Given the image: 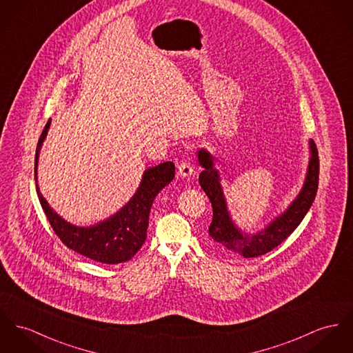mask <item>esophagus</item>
I'll return each mask as SVG.
<instances>
[{
  "label": "esophagus",
  "instance_id": "34e87169",
  "mask_svg": "<svg viewBox=\"0 0 353 353\" xmlns=\"http://www.w3.org/2000/svg\"><path fill=\"white\" fill-rule=\"evenodd\" d=\"M193 166L190 165V163H183L179 165V170H177V173H179V176H181V177H190L192 174H193Z\"/></svg>",
  "mask_w": 353,
  "mask_h": 353
}]
</instances>
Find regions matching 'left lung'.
I'll return each instance as SVG.
<instances>
[{"instance_id":"8db88e82","label":"left lung","mask_w":353,"mask_h":353,"mask_svg":"<svg viewBox=\"0 0 353 353\" xmlns=\"http://www.w3.org/2000/svg\"><path fill=\"white\" fill-rule=\"evenodd\" d=\"M309 163L303 185L289 207L274 217L258 232L248 234L232 220L227 200L221 187V177L215 168V157L207 149L197 150L199 163L204 170L199 176V183L208 196L214 217L208 228L211 242L224 254L254 258L272 251L282 243L297 227L310 210L319 188L320 161L319 152L313 139H309Z\"/></svg>"}]
</instances>
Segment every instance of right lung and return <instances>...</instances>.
Wrapping results in <instances>:
<instances>
[{
  "label": "right lung",
  "mask_w": 353,
  "mask_h": 353,
  "mask_svg": "<svg viewBox=\"0 0 353 353\" xmlns=\"http://www.w3.org/2000/svg\"><path fill=\"white\" fill-rule=\"evenodd\" d=\"M50 126L51 119L47 122L37 142L34 156V180L40 204L54 228V234L68 248L92 261L106 265H117L130 261L145 243L152 204L159 192L173 180L174 163L166 161L145 169L139 187L133 197L114 215L92 225H75L54 211L39 190V156Z\"/></svg>",
  "instance_id": "1"
}]
</instances>
